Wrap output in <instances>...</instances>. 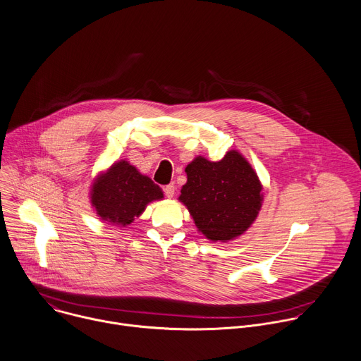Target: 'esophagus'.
Segmentation results:
<instances>
[{"label": "esophagus", "instance_id": "esophagus-1", "mask_svg": "<svg viewBox=\"0 0 361 361\" xmlns=\"http://www.w3.org/2000/svg\"><path fill=\"white\" fill-rule=\"evenodd\" d=\"M174 192H176V187H174L173 184H169V185L164 187V194H166V197L173 198V197H174Z\"/></svg>", "mask_w": 361, "mask_h": 361}]
</instances>
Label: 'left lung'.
Returning <instances> with one entry per match:
<instances>
[{"instance_id":"obj_1","label":"left lung","mask_w":361,"mask_h":361,"mask_svg":"<svg viewBox=\"0 0 361 361\" xmlns=\"http://www.w3.org/2000/svg\"><path fill=\"white\" fill-rule=\"evenodd\" d=\"M185 173L180 201L208 239L226 243L251 226L262 205V185L241 154L232 150L219 161L200 156Z\"/></svg>"}]
</instances>
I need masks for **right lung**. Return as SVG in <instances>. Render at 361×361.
Listing matches in <instances>:
<instances>
[{"mask_svg":"<svg viewBox=\"0 0 361 361\" xmlns=\"http://www.w3.org/2000/svg\"><path fill=\"white\" fill-rule=\"evenodd\" d=\"M160 198H163L160 187L128 161L113 164L92 188V204L97 215L123 226L139 216L150 201Z\"/></svg>","mask_w":361,"mask_h":361,"instance_id":"obj_1","label":"right lung"}]
</instances>
